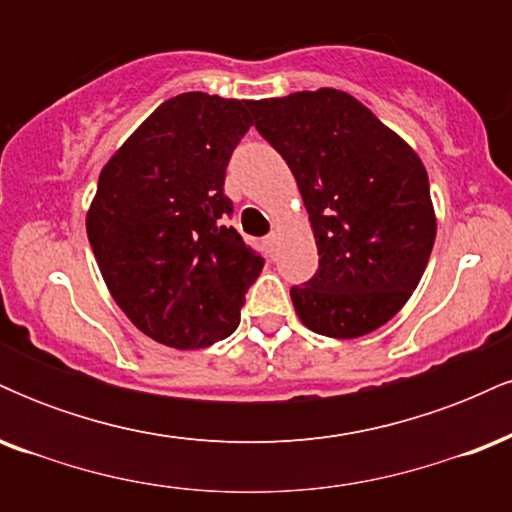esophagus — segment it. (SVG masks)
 <instances>
[{
    "instance_id": "obj_1",
    "label": "esophagus",
    "mask_w": 512,
    "mask_h": 512,
    "mask_svg": "<svg viewBox=\"0 0 512 512\" xmlns=\"http://www.w3.org/2000/svg\"><path fill=\"white\" fill-rule=\"evenodd\" d=\"M264 245H267V248H269V252H274V248H276V245H279V233H276V231H272V233H269V236H267V238H264Z\"/></svg>"
}]
</instances>
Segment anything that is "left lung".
I'll return each instance as SVG.
<instances>
[{
  "label": "left lung",
  "instance_id": "obj_1",
  "mask_svg": "<svg viewBox=\"0 0 512 512\" xmlns=\"http://www.w3.org/2000/svg\"><path fill=\"white\" fill-rule=\"evenodd\" d=\"M248 105L289 163L320 255L313 279L291 289L296 315L332 339L378 330L419 286L436 240L419 154L337 88Z\"/></svg>",
  "mask_w": 512,
  "mask_h": 512
}]
</instances>
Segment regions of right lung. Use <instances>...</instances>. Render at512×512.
Returning a JSON list of instances; mask_svg holds the SVG:
<instances>
[{
    "mask_svg": "<svg viewBox=\"0 0 512 512\" xmlns=\"http://www.w3.org/2000/svg\"><path fill=\"white\" fill-rule=\"evenodd\" d=\"M238 98L180 93L110 156L86 211L105 286L137 330L173 349L236 332L264 260L223 216L226 166L252 117Z\"/></svg>",
    "mask_w": 512,
    "mask_h": 512,
    "instance_id": "1",
    "label": "right lung"
}]
</instances>
